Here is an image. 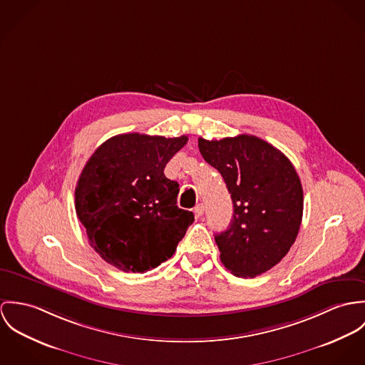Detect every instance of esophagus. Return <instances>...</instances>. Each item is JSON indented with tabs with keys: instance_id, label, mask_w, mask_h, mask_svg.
Wrapping results in <instances>:
<instances>
[{
	"instance_id": "obj_1",
	"label": "esophagus",
	"mask_w": 365,
	"mask_h": 365,
	"mask_svg": "<svg viewBox=\"0 0 365 365\" xmlns=\"http://www.w3.org/2000/svg\"><path fill=\"white\" fill-rule=\"evenodd\" d=\"M195 214H196L197 217H202V214H204V204H202V202L197 204V205L195 207Z\"/></svg>"
}]
</instances>
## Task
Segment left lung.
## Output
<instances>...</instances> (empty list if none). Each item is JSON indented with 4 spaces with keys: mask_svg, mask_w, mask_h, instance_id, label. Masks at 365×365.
Listing matches in <instances>:
<instances>
[{
    "mask_svg": "<svg viewBox=\"0 0 365 365\" xmlns=\"http://www.w3.org/2000/svg\"><path fill=\"white\" fill-rule=\"evenodd\" d=\"M205 163L225 180L234 204L227 231L215 234L222 264L237 277H256L288 253L299 231L304 193L289 160L267 141L241 134L199 138Z\"/></svg>",
    "mask_w": 365,
    "mask_h": 365,
    "instance_id": "8db88e82",
    "label": "left lung"
}]
</instances>
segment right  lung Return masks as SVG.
<instances>
[{
    "label": "right lung",
    "mask_w": 365,
    "mask_h": 365,
    "mask_svg": "<svg viewBox=\"0 0 365 365\" xmlns=\"http://www.w3.org/2000/svg\"><path fill=\"white\" fill-rule=\"evenodd\" d=\"M186 135L119 134L96 148L76 187V211L91 246L125 273H144L172 257L195 221L176 205L179 185L163 175Z\"/></svg>",
    "instance_id": "add662e5"
}]
</instances>
